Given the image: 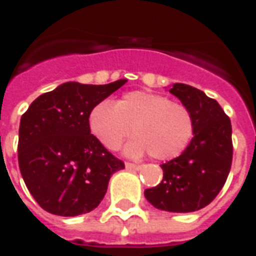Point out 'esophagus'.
I'll use <instances>...</instances> for the list:
<instances>
[{
	"label": "esophagus",
	"instance_id": "1",
	"mask_svg": "<svg viewBox=\"0 0 256 256\" xmlns=\"http://www.w3.org/2000/svg\"><path fill=\"white\" fill-rule=\"evenodd\" d=\"M124 166H126L128 170H141V168H142V166H140V164H134V163H126Z\"/></svg>",
	"mask_w": 256,
	"mask_h": 256
}]
</instances>
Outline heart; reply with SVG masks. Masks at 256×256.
<instances>
[{
	"label": "heart",
	"instance_id": "b5f03b06",
	"mask_svg": "<svg viewBox=\"0 0 256 256\" xmlns=\"http://www.w3.org/2000/svg\"><path fill=\"white\" fill-rule=\"evenodd\" d=\"M92 134L106 148L118 150L132 128L136 134L124 154L140 158L150 152L158 160L181 155L190 142L193 119L188 108L167 97L142 90L128 92L112 104L101 101L89 115Z\"/></svg>",
	"mask_w": 256,
	"mask_h": 256
}]
</instances>
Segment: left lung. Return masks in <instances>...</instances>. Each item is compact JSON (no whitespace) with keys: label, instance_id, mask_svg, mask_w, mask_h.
<instances>
[{"label":"left lung","instance_id":"obj_1","mask_svg":"<svg viewBox=\"0 0 256 256\" xmlns=\"http://www.w3.org/2000/svg\"><path fill=\"white\" fill-rule=\"evenodd\" d=\"M188 108L193 138L181 155L162 164L163 180L145 189L154 207L170 212H192L208 206L225 185L233 158L230 119L214 98L185 84L168 90Z\"/></svg>","mask_w":256,"mask_h":256}]
</instances>
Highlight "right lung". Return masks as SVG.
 Masks as SVG:
<instances>
[{
	"mask_svg": "<svg viewBox=\"0 0 256 256\" xmlns=\"http://www.w3.org/2000/svg\"><path fill=\"white\" fill-rule=\"evenodd\" d=\"M128 82H66L31 102L20 119L18 158L27 189L42 208L60 216L94 210L110 178L124 163L90 134L89 115Z\"/></svg>",
	"mask_w": 256,
	"mask_h": 256,
	"instance_id": "right-lung-1",
	"label": "right lung"
}]
</instances>
